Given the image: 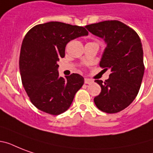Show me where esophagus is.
Masks as SVG:
<instances>
[{"instance_id": "34e87169", "label": "esophagus", "mask_w": 153, "mask_h": 153, "mask_svg": "<svg viewBox=\"0 0 153 153\" xmlns=\"http://www.w3.org/2000/svg\"><path fill=\"white\" fill-rule=\"evenodd\" d=\"M84 82L86 84H91L93 83V80H91V79H84Z\"/></svg>"}]
</instances>
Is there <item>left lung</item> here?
<instances>
[{"mask_svg": "<svg viewBox=\"0 0 153 153\" xmlns=\"http://www.w3.org/2000/svg\"><path fill=\"white\" fill-rule=\"evenodd\" d=\"M86 27L105 42L106 48L99 65L111 71L104 82L95 80L102 91L94 99V103L105 113H118L133 102L141 85L145 66L140 37L118 20H105Z\"/></svg>", "mask_w": 153, "mask_h": 153, "instance_id": "1", "label": "left lung"}]
</instances>
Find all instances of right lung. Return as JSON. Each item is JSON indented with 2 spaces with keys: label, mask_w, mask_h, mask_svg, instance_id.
Instances as JSON below:
<instances>
[{
  "label": "right lung",
  "mask_w": 153,
  "mask_h": 153,
  "mask_svg": "<svg viewBox=\"0 0 153 153\" xmlns=\"http://www.w3.org/2000/svg\"><path fill=\"white\" fill-rule=\"evenodd\" d=\"M85 27L51 21L36 25L25 35L19 61L20 76L27 96L39 110L62 114L83 85L79 74L59 77L58 61L65 56L68 42L88 35Z\"/></svg>",
  "instance_id": "1"
}]
</instances>
